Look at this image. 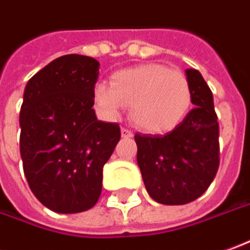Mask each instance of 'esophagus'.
<instances>
[{
    "mask_svg": "<svg viewBox=\"0 0 250 250\" xmlns=\"http://www.w3.org/2000/svg\"><path fill=\"white\" fill-rule=\"evenodd\" d=\"M121 136H122V137H132V136H133V132H132L130 129L122 128L121 129Z\"/></svg>",
    "mask_w": 250,
    "mask_h": 250,
    "instance_id": "esophagus-1",
    "label": "esophagus"
}]
</instances>
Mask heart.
<instances>
[{"instance_id": "obj_1", "label": "heart", "mask_w": 250, "mask_h": 250, "mask_svg": "<svg viewBox=\"0 0 250 250\" xmlns=\"http://www.w3.org/2000/svg\"><path fill=\"white\" fill-rule=\"evenodd\" d=\"M94 99L108 118L118 117L124 106H128L136 126L163 133L174 129L189 113L192 87L184 73L148 63L115 72L110 85L96 84Z\"/></svg>"}]
</instances>
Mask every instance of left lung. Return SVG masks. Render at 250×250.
Returning <instances> with one entry per match:
<instances>
[{
	"label": "left lung",
	"instance_id": "1",
	"mask_svg": "<svg viewBox=\"0 0 250 250\" xmlns=\"http://www.w3.org/2000/svg\"><path fill=\"white\" fill-rule=\"evenodd\" d=\"M192 108L165 136L137 135V165L148 194L166 206L199 199L219 167V124L214 96L199 70L187 69Z\"/></svg>",
	"mask_w": 250,
	"mask_h": 250
}]
</instances>
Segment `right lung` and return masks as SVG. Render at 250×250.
Listing matches in <instances>:
<instances>
[{
    "label": "right lung",
    "instance_id": "1",
    "mask_svg": "<svg viewBox=\"0 0 250 250\" xmlns=\"http://www.w3.org/2000/svg\"><path fill=\"white\" fill-rule=\"evenodd\" d=\"M95 58L68 54L31 77L20 110V154L30 189L58 214L92 208L102 192L103 166L121 137L114 122L96 118Z\"/></svg>",
    "mask_w": 250,
    "mask_h": 250
}]
</instances>
